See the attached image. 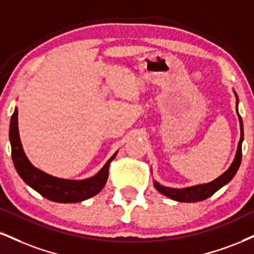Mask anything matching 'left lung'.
Instances as JSON below:
<instances>
[{
    "label": "left lung",
    "instance_id": "1",
    "mask_svg": "<svg viewBox=\"0 0 254 254\" xmlns=\"http://www.w3.org/2000/svg\"><path fill=\"white\" fill-rule=\"evenodd\" d=\"M237 97V94H235ZM237 103H238V97H237ZM238 112V109H237ZM239 116V122H240V140L239 144H238V150L235 154V158L233 163L231 164V167L228 168V170L222 174L221 176H219L218 179L209 183H204V185H198L193 186V187L183 188V189H176V188H168L164 186H161L160 183L154 182L155 188L160 191L161 194L166 195V196L170 197L172 200L180 201V202H197V201H203L209 196H212L215 191H218L220 188L224 187L225 185H227L228 182L233 179L235 174H237L238 169H239L240 163H241V143L244 139V127H243V121H241L240 115Z\"/></svg>",
    "mask_w": 254,
    "mask_h": 254
}]
</instances>
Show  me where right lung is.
I'll use <instances>...</instances> for the list:
<instances>
[{"label":"right lung","mask_w":254,"mask_h":254,"mask_svg":"<svg viewBox=\"0 0 254 254\" xmlns=\"http://www.w3.org/2000/svg\"><path fill=\"white\" fill-rule=\"evenodd\" d=\"M9 139L11 144V157L15 169L29 187L41 194L42 196L54 202L73 203L80 202L94 196L102 190L109 177L110 163L117 152L106 162L100 172L90 179L74 181V180L59 179L48 175L33 166L24 154L17 127V109H15L9 127Z\"/></svg>","instance_id":"obj_1"}]
</instances>
